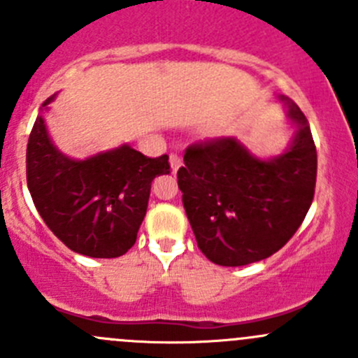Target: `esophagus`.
<instances>
[{"label":"esophagus","instance_id":"34e87169","mask_svg":"<svg viewBox=\"0 0 358 358\" xmlns=\"http://www.w3.org/2000/svg\"><path fill=\"white\" fill-rule=\"evenodd\" d=\"M169 164H171V171L176 173L180 166H182V157H180L178 154H171V156H169Z\"/></svg>","mask_w":358,"mask_h":358}]
</instances>
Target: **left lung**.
Returning <instances> with one entry per match:
<instances>
[{
  "label": "left lung",
  "mask_w": 358,
  "mask_h": 358,
  "mask_svg": "<svg viewBox=\"0 0 358 358\" xmlns=\"http://www.w3.org/2000/svg\"><path fill=\"white\" fill-rule=\"evenodd\" d=\"M298 124L282 154L259 159L234 136L187 147L178 189L197 246L209 262L243 266L279 251L305 220L317 180V150L305 114L287 96Z\"/></svg>",
  "instance_id": "1"
}]
</instances>
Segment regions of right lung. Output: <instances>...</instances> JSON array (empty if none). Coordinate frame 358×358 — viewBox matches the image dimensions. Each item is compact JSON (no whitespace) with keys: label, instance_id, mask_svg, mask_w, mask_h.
Here are the masks:
<instances>
[{"label":"right lung","instance_id":"obj_1","mask_svg":"<svg viewBox=\"0 0 358 358\" xmlns=\"http://www.w3.org/2000/svg\"><path fill=\"white\" fill-rule=\"evenodd\" d=\"M25 161L29 192L43 222L69 249L90 258H117L135 244L152 180L169 175L166 154L147 157L129 145L85 161L64 156L41 114L29 135Z\"/></svg>","mask_w":358,"mask_h":358}]
</instances>
